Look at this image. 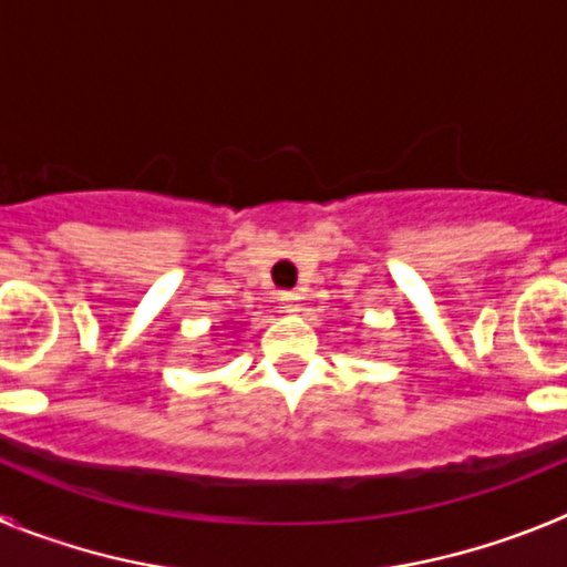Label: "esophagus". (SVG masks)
Returning a JSON list of instances; mask_svg holds the SVG:
<instances>
[{"mask_svg":"<svg viewBox=\"0 0 567 567\" xmlns=\"http://www.w3.org/2000/svg\"><path fill=\"white\" fill-rule=\"evenodd\" d=\"M278 303L284 312H298L300 309V295L298 292H280Z\"/></svg>","mask_w":567,"mask_h":567,"instance_id":"1","label":"esophagus"}]
</instances>
